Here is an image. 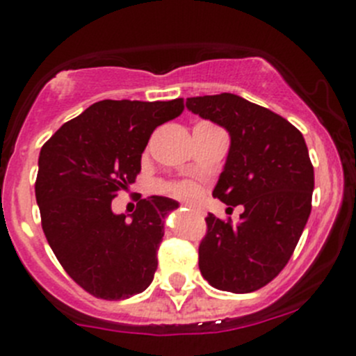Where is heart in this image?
<instances>
[{
	"label": "heart",
	"mask_w": 356,
	"mask_h": 356,
	"mask_svg": "<svg viewBox=\"0 0 356 356\" xmlns=\"http://www.w3.org/2000/svg\"><path fill=\"white\" fill-rule=\"evenodd\" d=\"M165 191H167L170 196H174V198L182 200V202H188V203L198 202L200 196H202V189H200L195 182H189V181L170 182V184H167Z\"/></svg>",
	"instance_id": "heart-1"
}]
</instances>
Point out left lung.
I'll list each match as a JSON object with an SVG mask.
<instances>
[{
  "label": "left lung",
  "mask_w": 356,
  "mask_h": 356,
  "mask_svg": "<svg viewBox=\"0 0 356 356\" xmlns=\"http://www.w3.org/2000/svg\"><path fill=\"white\" fill-rule=\"evenodd\" d=\"M186 106L229 132L213 196L245 209L238 224L205 217L200 271L219 291H259L287 266L312 212L315 172L305 137L280 115L240 95L191 97Z\"/></svg>",
  "instance_id": "8db88e82"
}]
</instances>
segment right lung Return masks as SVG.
I'll list each match as a JSON object with an SVG mask.
<instances>
[{
    "instance_id": "right-lung-1",
    "label": "right lung",
    "mask_w": 356,
    "mask_h": 356,
    "mask_svg": "<svg viewBox=\"0 0 356 356\" xmlns=\"http://www.w3.org/2000/svg\"><path fill=\"white\" fill-rule=\"evenodd\" d=\"M184 101H101L43 144L34 184L41 227L65 273L88 294L120 301L146 291L158 266L163 217L177 202L149 196L132 220L111 202L136 182L154 129Z\"/></svg>"
}]
</instances>
